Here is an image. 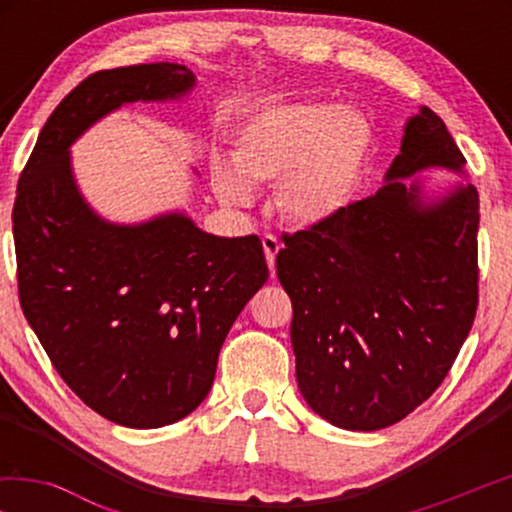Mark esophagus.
I'll list each match as a JSON object with an SVG mask.
<instances>
[{"instance_id":"obj_1","label":"esophagus","mask_w":512,"mask_h":512,"mask_svg":"<svg viewBox=\"0 0 512 512\" xmlns=\"http://www.w3.org/2000/svg\"><path fill=\"white\" fill-rule=\"evenodd\" d=\"M282 244L275 235H263V251H265V261H268V268H270V275H275V256Z\"/></svg>"}]
</instances>
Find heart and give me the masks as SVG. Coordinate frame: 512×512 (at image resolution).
Here are the masks:
<instances>
[{
    "instance_id": "b5f03b06",
    "label": "heart",
    "mask_w": 512,
    "mask_h": 512,
    "mask_svg": "<svg viewBox=\"0 0 512 512\" xmlns=\"http://www.w3.org/2000/svg\"><path fill=\"white\" fill-rule=\"evenodd\" d=\"M373 142L359 109L328 102L265 109L237 132L233 167H214V188L240 207L251 202V186L277 181V214L291 226L321 228L356 200Z\"/></svg>"
}]
</instances>
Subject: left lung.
I'll use <instances>...</instances> for the list:
<instances>
[{"instance_id": "obj_1", "label": "left lung", "mask_w": 512, "mask_h": 512, "mask_svg": "<svg viewBox=\"0 0 512 512\" xmlns=\"http://www.w3.org/2000/svg\"><path fill=\"white\" fill-rule=\"evenodd\" d=\"M466 158L429 107L405 123L380 191L321 228L284 235L277 277L307 405L347 431L401 422L440 387L478 310V191L422 200L426 167Z\"/></svg>"}]
</instances>
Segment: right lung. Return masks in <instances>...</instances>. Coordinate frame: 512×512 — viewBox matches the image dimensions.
<instances>
[{
  "label": "right lung",
  "mask_w": 512,
  "mask_h": 512,
  "mask_svg": "<svg viewBox=\"0 0 512 512\" xmlns=\"http://www.w3.org/2000/svg\"><path fill=\"white\" fill-rule=\"evenodd\" d=\"M193 83L174 62L90 74L48 116L13 205L27 324L67 387L130 429L174 424L205 401L268 265L258 235L202 233L179 212L137 226L100 219L76 188L69 146L109 111L177 100Z\"/></svg>",
  "instance_id": "1"
}]
</instances>
